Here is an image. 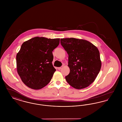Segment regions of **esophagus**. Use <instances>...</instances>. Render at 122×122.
Wrapping results in <instances>:
<instances>
[{
	"label": "esophagus",
	"instance_id": "obj_1",
	"mask_svg": "<svg viewBox=\"0 0 122 122\" xmlns=\"http://www.w3.org/2000/svg\"><path fill=\"white\" fill-rule=\"evenodd\" d=\"M62 68H63V66H61V67H58V70H60Z\"/></svg>",
	"mask_w": 122,
	"mask_h": 122
}]
</instances>
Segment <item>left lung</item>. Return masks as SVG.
<instances>
[{
	"instance_id": "left-lung-1",
	"label": "left lung",
	"mask_w": 122,
	"mask_h": 122,
	"mask_svg": "<svg viewBox=\"0 0 122 122\" xmlns=\"http://www.w3.org/2000/svg\"><path fill=\"white\" fill-rule=\"evenodd\" d=\"M60 43L69 55L70 72L65 76L66 81L77 89L88 87L101 70L98 48L88 41L74 38L61 39Z\"/></svg>"
}]
</instances>
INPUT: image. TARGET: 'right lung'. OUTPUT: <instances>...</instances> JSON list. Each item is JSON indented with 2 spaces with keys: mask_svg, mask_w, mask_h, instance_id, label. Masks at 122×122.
<instances>
[{
  "mask_svg": "<svg viewBox=\"0 0 122 122\" xmlns=\"http://www.w3.org/2000/svg\"><path fill=\"white\" fill-rule=\"evenodd\" d=\"M59 38L35 37L25 41L16 55L18 74L28 87L39 90L51 81L56 71L53 66V50Z\"/></svg>",
  "mask_w": 122,
  "mask_h": 122,
  "instance_id": "1",
  "label": "right lung"
}]
</instances>
